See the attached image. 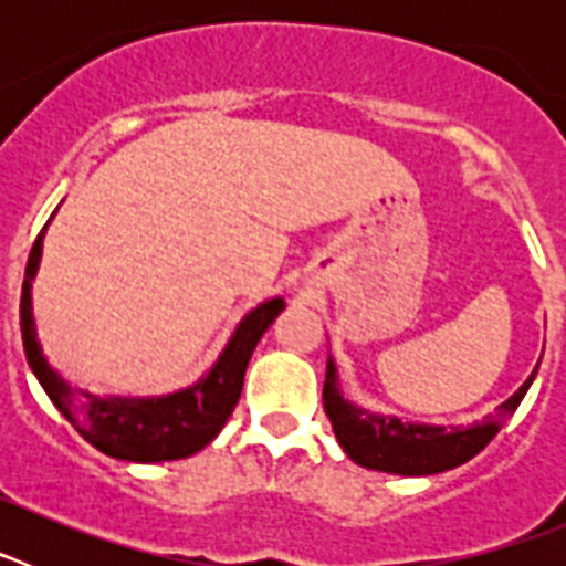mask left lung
<instances>
[{"label": "left lung", "instance_id": "obj_1", "mask_svg": "<svg viewBox=\"0 0 566 566\" xmlns=\"http://www.w3.org/2000/svg\"><path fill=\"white\" fill-rule=\"evenodd\" d=\"M542 363V357H538ZM538 365L522 382L513 397L504 399L496 413H488L473 424H424L399 419L394 413L368 411L363 405L352 402L343 391V379L337 371V359L328 354L326 382H323V405L332 419L334 437L345 457L359 468L397 473V476H433L442 470H453L468 459L484 451V444L502 431L504 419L516 411L524 394L536 379Z\"/></svg>", "mask_w": 566, "mask_h": 566}]
</instances>
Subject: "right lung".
Segmentation results:
<instances>
[{"instance_id":"right-lung-1","label":"right lung","mask_w":566,"mask_h":566,"mask_svg":"<svg viewBox=\"0 0 566 566\" xmlns=\"http://www.w3.org/2000/svg\"><path fill=\"white\" fill-rule=\"evenodd\" d=\"M56 212L50 214V221L56 218ZM50 221L44 223L36 243L30 249L22 303H19L24 357L50 402L56 405L59 413L90 444H96L102 453L124 459V462H172V459H187L203 451L232 417L254 345L266 334L274 317L286 308V300H263L260 306L243 314L232 337L223 345V352L218 354V363L187 388L158 394V397H133V394L98 397V394L70 385L50 365L42 339H39L36 317H33V280H36L39 263H42L44 232H48Z\"/></svg>"}]
</instances>
